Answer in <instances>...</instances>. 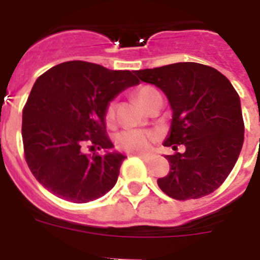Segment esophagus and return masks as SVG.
I'll use <instances>...</instances> for the list:
<instances>
[{
  "label": "esophagus",
  "mask_w": 260,
  "mask_h": 260,
  "mask_svg": "<svg viewBox=\"0 0 260 260\" xmlns=\"http://www.w3.org/2000/svg\"><path fill=\"white\" fill-rule=\"evenodd\" d=\"M137 156H139V157L142 158V160H144V161H150V160H152L153 156L150 155V153H135Z\"/></svg>",
  "instance_id": "esophagus-1"
}]
</instances>
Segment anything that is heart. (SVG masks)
I'll return each instance as SVG.
<instances>
[{
	"label": "heart",
	"mask_w": 260,
	"mask_h": 260,
	"mask_svg": "<svg viewBox=\"0 0 260 260\" xmlns=\"http://www.w3.org/2000/svg\"><path fill=\"white\" fill-rule=\"evenodd\" d=\"M153 92H156V89L152 87L143 86L141 88H138L137 98L142 104H146L147 100L150 99V96ZM114 116V104L110 103L105 112V117L107 121H112ZM155 139V134L148 130H141V128H126L123 132L119 133L116 137V144L121 150L128 151V152H143V151L148 150Z\"/></svg>",
	"instance_id": "heart-1"
}]
</instances>
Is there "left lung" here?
Segmentation results:
<instances>
[{"label": "left lung", "mask_w": 260, "mask_h": 260, "mask_svg": "<svg viewBox=\"0 0 260 260\" xmlns=\"http://www.w3.org/2000/svg\"><path fill=\"white\" fill-rule=\"evenodd\" d=\"M139 80L160 88L172 108L164 146L186 151L165 155L171 171L158 187L177 201L215 191L237 162L243 144L240 96L220 71L197 62H178L135 71Z\"/></svg>", "instance_id": "obj_1"}]
</instances>
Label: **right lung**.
<instances>
[{"label": "right lung", "instance_id": "1", "mask_svg": "<svg viewBox=\"0 0 260 260\" xmlns=\"http://www.w3.org/2000/svg\"><path fill=\"white\" fill-rule=\"evenodd\" d=\"M139 80L128 70L69 61L36 79L23 109L22 138L28 168L48 191L73 203H88L113 189L126 158L112 151L105 134L109 103ZM104 148L88 156L83 146Z\"/></svg>", "mask_w": 260, "mask_h": 260}]
</instances>
